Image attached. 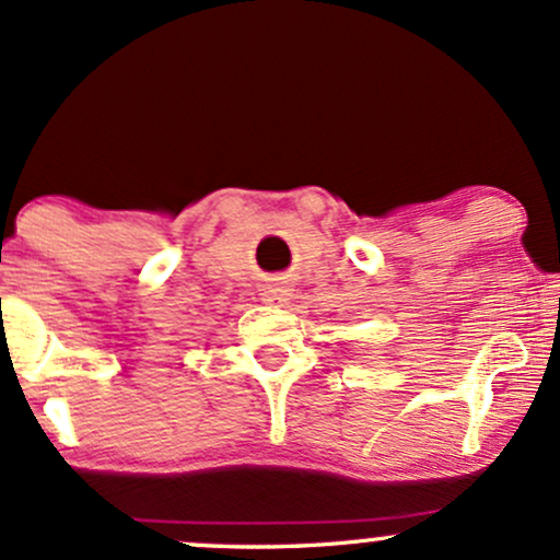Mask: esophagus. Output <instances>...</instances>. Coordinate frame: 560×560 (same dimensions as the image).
I'll list each match as a JSON object with an SVG mask.
<instances>
[{"label":"esophagus","mask_w":560,"mask_h":560,"mask_svg":"<svg viewBox=\"0 0 560 560\" xmlns=\"http://www.w3.org/2000/svg\"><path fill=\"white\" fill-rule=\"evenodd\" d=\"M290 290H287V287H281V284H268L266 290H262V300H266V303H287V300H290Z\"/></svg>","instance_id":"esophagus-1"}]
</instances>
